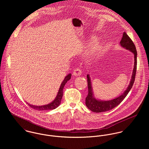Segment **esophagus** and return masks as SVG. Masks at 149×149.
<instances>
[{
	"mask_svg": "<svg viewBox=\"0 0 149 149\" xmlns=\"http://www.w3.org/2000/svg\"><path fill=\"white\" fill-rule=\"evenodd\" d=\"M81 69L80 68H76L74 71H73V74L75 76H80L81 74Z\"/></svg>",
	"mask_w": 149,
	"mask_h": 149,
	"instance_id": "1",
	"label": "esophagus"
}]
</instances>
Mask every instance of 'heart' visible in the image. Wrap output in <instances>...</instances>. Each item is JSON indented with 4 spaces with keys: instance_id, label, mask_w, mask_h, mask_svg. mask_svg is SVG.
Returning a JSON list of instances; mask_svg holds the SVG:
<instances>
[{
    "instance_id": "1",
    "label": "heart",
    "mask_w": 149,
    "mask_h": 149,
    "mask_svg": "<svg viewBox=\"0 0 149 149\" xmlns=\"http://www.w3.org/2000/svg\"><path fill=\"white\" fill-rule=\"evenodd\" d=\"M97 41V38L96 37H92L91 39V42L92 43H95L96 41ZM102 47H101V46L99 45V44L97 43H96L95 45H94V46H93V47L92 48V49L90 50V52L88 53V56H90V57H92L94 55H96L97 53H98L100 50H101Z\"/></svg>"
}]
</instances>
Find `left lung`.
Here are the masks:
<instances>
[{"instance_id": "1", "label": "left lung", "mask_w": 149, "mask_h": 149, "mask_svg": "<svg viewBox=\"0 0 149 149\" xmlns=\"http://www.w3.org/2000/svg\"><path fill=\"white\" fill-rule=\"evenodd\" d=\"M120 44L122 47L125 48L126 49L130 50L134 54V69L132 70V74L131 76V79L130 80V84L128 86L127 89L122 93L120 96L118 97L108 101H103L97 100L95 98L93 92V89L92 88L91 81L89 74H87V82L88 88V94L85 99V104L91 111L94 112L99 113L109 111L115 107L119 105L126 97L128 93L130 92V89L134 84L136 71V65H137V52L136 50L135 46L131 40V39L128 37L126 32L123 33V37L120 41Z\"/></svg>"}]
</instances>
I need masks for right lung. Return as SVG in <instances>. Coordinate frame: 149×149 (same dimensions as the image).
<instances>
[{
    "label": "right lung",
    "instance_id": "obj_1",
    "mask_svg": "<svg viewBox=\"0 0 149 149\" xmlns=\"http://www.w3.org/2000/svg\"><path fill=\"white\" fill-rule=\"evenodd\" d=\"M71 76H72V74L70 73H69L65 77L63 81L62 82L61 86L60 87L58 93H57L55 99L52 103H50L48 104H46V105L39 106H33V105H31V104H30L28 103H27V104L31 108H32L36 110H38V111L51 110V109H54L56 108L57 107L59 106V105L61 103V99H62V97L63 96V88H64L65 84L67 83V81H69L71 79Z\"/></svg>",
    "mask_w": 149,
    "mask_h": 149
}]
</instances>
